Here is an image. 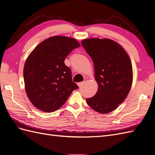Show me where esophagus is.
Segmentation results:
<instances>
[{
    "instance_id": "esophagus-1",
    "label": "esophagus",
    "mask_w": 155,
    "mask_h": 155,
    "mask_svg": "<svg viewBox=\"0 0 155 155\" xmlns=\"http://www.w3.org/2000/svg\"><path fill=\"white\" fill-rule=\"evenodd\" d=\"M84 84H85V82L84 81H83V82H80V83H78V85L79 87H82Z\"/></svg>"
}]
</instances>
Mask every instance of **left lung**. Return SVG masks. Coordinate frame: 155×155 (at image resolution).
Masks as SVG:
<instances>
[{
    "instance_id": "left-lung-1",
    "label": "left lung",
    "mask_w": 155,
    "mask_h": 155,
    "mask_svg": "<svg viewBox=\"0 0 155 155\" xmlns=\"http://www.w3.org/2000/svg\"><path fill=\"white\" fill-rule=\"evenodd\" d=\"M94 66L98 84L96 94L86 99L92 109L107 114L116 109L127 96L133 82V68L125 50L109 39L91 38L81 41Z\"/></svg>"
}]
</instances>
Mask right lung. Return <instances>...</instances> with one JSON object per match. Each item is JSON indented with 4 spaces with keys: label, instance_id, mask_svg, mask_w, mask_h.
Returning <instances> with one entry per match:
<instances>
[{
    "label": "right lung",
    "instance_id": "right-lung-1",
    "mask_svg": "<svg viewBox=\"0 0 155 155\" xmlns=\"http://www.w3.org/2000/svg\"><path fill=\"white\" fill-rule=\"evenodd\" d=\"M79 46L71 37L54 36L41 42L28 57L23 71L25 90L38 109L46 112L57 110L78 88L64 61Z\"/></svg>",
    "mask_w": 155,
    "mask_h": 155
}]
</instances>
